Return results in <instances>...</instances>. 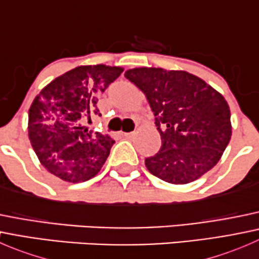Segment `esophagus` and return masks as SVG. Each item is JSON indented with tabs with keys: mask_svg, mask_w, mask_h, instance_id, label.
I'll list each match as a JSON object with an SVG mask.
<instances>
[{
	"mask_svg": "<svg viewBox=\"0 0 259 259\" xmlns=\"http://www.w3.org/2000/svg\"><path fill=\"white\" fill-rule=\"evenodd\" d=\"M135 135V132H132V133H124V137L126 138V139H132L133 137Z\"/></svg>",
	"mask_w": 259,
	"mask_h": 259,
	"instance_id": "obj_1",
	"label": "esophagus"
}]
</instances>
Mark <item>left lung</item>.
<instances>
[{
  "mask_svg": "<svg viewBox=\"0 0 259 259\" xmlns=\"http://www.w3.org/2000/svg\"><path fill=\"white\" fill-rule=\"evenodd\" d=\"M125 77L145 94L161 137L160 150L145 159L148 170L171 184L194 182L210 170L232 137L226 99L187 71L138 67Z\"/></svg>",
  "mask_w": 259,
  "mask_h": 259,
  "instance_id": "left-lung-1",
  "label": "left lung"
}]
</instances>
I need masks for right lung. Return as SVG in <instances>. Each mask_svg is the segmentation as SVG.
I'll use <instances>...</instances> for the list:
<instances>
[{
    "label": "right lung",
    "instance_id": "obj_1",
    "mask_svg": "<svg viewBox=\"0 0 259 259\" xmlns=\"http://www.w3.org/2000/svg\"><path fill=\"white\" fill-rule=\"evenodd\" d=\"M124 69L106 65L79 66L56 77L33 100L28 138L38 160L54 176L70 183L91 179L108 159L114 140L82 126L99 114L98 94Z\"/></svg>",
    "mask_w": 259,
    "mask_h": 259
}]
</instances>
